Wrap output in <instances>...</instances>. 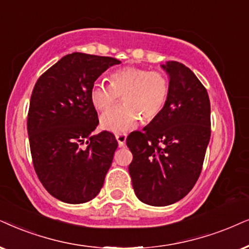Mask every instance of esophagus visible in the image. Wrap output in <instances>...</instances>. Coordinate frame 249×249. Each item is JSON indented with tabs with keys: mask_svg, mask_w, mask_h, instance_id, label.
<instances>
[{
	"mask_svg": "<svg viewBox=\"0 0 249 249\" xmlns=\"http://www.w3.org/2000/svg\"><path fill=\"white\" fill-rule=\"evenodd\" d=\"M116 139L118 141L119 147H124L125 142H126V135L125 134H116Z\"/></svg>",
	"mask_w": 249,
	"mask_h": 249,
	"instance_id": "34e87169",
	"label": "esophagus"
}]
</instances>
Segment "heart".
I'll list each match as a JSON object with an SVG mask.
<instances>
[{
    "label": "heart",
    "instance_id": "obj_1",
    "mask_svg": "<svg viewBox=\"0 0 249 249\" xmlns=\"http://www.w3.org/2000/svg\"><path fill=\"white\" fill-rule=\"evenodd\" d=\"M110 84L95 83L90 89V101L99 111L111 108L122 95L124 105L102 116V128L125 133L143 122H152L164 110L170 94V81L164 73L148 69L127 67L110 74Z\"/></svg>",
    "mask_w": 249,
    "mask_h": 249
}]
</instances>
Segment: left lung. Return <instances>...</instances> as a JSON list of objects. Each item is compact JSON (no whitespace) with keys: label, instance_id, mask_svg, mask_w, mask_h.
<instances>
[{"label":"left lung","instance_id":"obj_1","mask_svg":"<svg viewBox=\"0 0 249 249\" xmlns=\"http://www.w3.org/2000/svg\"><path fill=\"white\" fill-rule=\"evenodd\" d=\"M170 94L164 110L127 137L133 154L128 172L138 199L169 206L188 194L200 177L210 140V101L197 77L182 63L166 62Z\"/></svg>","mask_w":249,"mask_h":249}]
</instances>
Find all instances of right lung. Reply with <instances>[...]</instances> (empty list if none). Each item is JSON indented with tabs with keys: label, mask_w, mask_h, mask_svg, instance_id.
<instances>
[{
	"label": "right lung",
	"mask_w": 249,
	"mask_h": 249,
	"mask_svg": "<svg viewBox=\"0 0 249 249\" xmlns=\"http://www.w3.org/2000/svg\"><path fill=\"white\" fill-rule=\"evenodd\" d=\"M119 63L72 53L41 74L33 88L27 115L33 166L43 187L63 202L85 203L103 186L118 142L108 131L92 135L99 118L90 89Z\"/></svg>",
	"instance_id": "1"
}]
</instances>
